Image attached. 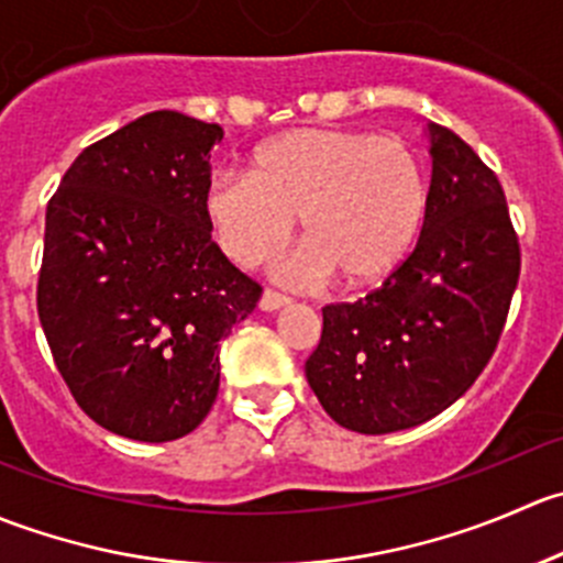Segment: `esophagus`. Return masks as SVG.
<instances>
[{
  "label": "esophagus",
  "mask_w": 563,
  "mask_h": 563,
  "mask_svg": "<svg viewBox=\"0 0 563 563\" xmlns=\"http://www.w3.org/2000/svg\"><path fill=\"white\" fill-rule=\"evenodd\" d=\"M291 302V299L286 297V294H277V291H272V288H266L264 294H261V310H266V313H272V310H280V308H286V305Z\"/></svg>",
  "instance_id": "1"
}]
</instances>
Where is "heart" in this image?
I'll return each mask as SVG.
<instances>
[{"label":"heart","mask_w":563,"mask_h":563,"mask_svg":"<svg viewBox=\"0 0 563 563\" xmlns=\"http://www.w3.org/2000/svg\"><path fill=\"white\" fill-rule=\"evenodd\" d=\"M428 181L397 135L297 128L266 141L253 172H223L203 190L214 240L250 264L291 234L297 214L308 245L286 253L275 275L316 286L338 275L371 286L408 255L424 220Z\"/></svg>","instance_id":"obj_1"}]
</instances>
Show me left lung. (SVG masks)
I'll list each match as a JSON object with an SVG mask.
<instances>
[{
    "mask_svg": "<svg viewBox=\"0 0 563 563\" xmlns=\"http://www.w3.org/2000/svg\"><path fill=\"white\" fill-rule=\"evenodd\" d=\"M428 207L413 253L365 299L323 308L305 376L323 411L365 435L417 428L476 382L518 288L520 245L498 176L460 135L424 128Z\"/></svg>",
    "mask_w": 563,
    "mask_h": 563,
    "instance_id": "1",
    "label": "left lung"
}]
</instances>
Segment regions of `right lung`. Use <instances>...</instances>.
Listing matches in <instances>:
<instances>
[{
    "instance_id": "add662e5",
    "label": "right lung",
    "mask_w": 563,
    "mask_h": 563,
    "mask_svg": "<svg viewBox=\"0 0 563 563\" xmlns=\"http://www.w3.org/2000/svg\"><path fill=\"white\" fill-rule=\"evenodd\" d=\"M218 141L220 124L144 113L87 146L45 209V340L78 406L124 439L163 444L203 422L220 340L261 299L209 234Z\"/></svg>"
}]
</instances>
